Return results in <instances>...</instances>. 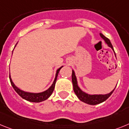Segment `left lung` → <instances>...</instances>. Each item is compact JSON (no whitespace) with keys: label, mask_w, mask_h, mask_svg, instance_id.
I'll use <instances>...</instances> for the list:
<instances>
[{"label":"left lung","mask_w":129,"mask_h":129,"mask_svg":"<svg viewBox=\"0 0 129 129\" xmlns=\"http://www.w3.org/2000/svg\"><path fill=\"white\" fill-rule=\"evenodd\" d=\"M100 36L105 40V42L108 44V45L110 47H111L113 51H114L111 42H110L109 39L106 38V37H105L102 34H100ZM114 53H115V52H114ZM115 55H116V53H115ZM72 82L73 85L74 92L75 93V94L77 95L78 98L81 101L91 105H95L105 101L112 94L113 91H114V89L116 88H115L111 92L108 94H106V95H89L88 93H86L85 92L82 91L81 89H80V88L78 86V85H77V78H76L75 74V72H74L73 70L72 71Z\"/></svg>","instance_id":"1"}]
</instances>
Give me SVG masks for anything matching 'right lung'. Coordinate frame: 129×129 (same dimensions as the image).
Instances as JSON below:
<instances>
[{
    "label": "right lung",
    "mask_w": 129,
    "mask_h": 129,
    "mask_svg": "<svg viewBox=\"0 0 129 129\" xmlns=\"http://www.w3.org/2000/svg\"><path fill=\"white\" fill-rule=\"evenodd\" d=\"M61 68H62V67H61V68H59V69L57 70L56 73L55 78H54V80L52 86H51L47 90H46V91L41 93H28L25 92V91H22V90H21L20 89H19L17 86H15V84H13L12 79H11L10 76V80L11 84H12L13 89H15V91H16L22 98L24 99H25V100L26 101H28L33 102V103H40V102L43 101L47 99L51 95V94L52 93V92H53L54 91V87H55V84L57 80V77H58V73H59V71H60V70L61 69Z\"/></svg>",
    "instance_id": "obj_1"
}]
</instances>
